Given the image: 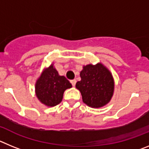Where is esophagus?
I'll use <instances>...</instances> for the list:
<instances>
[{"label": "esophagus", "mask_w": 149, "mask_h": 149, "mask_svg": "<svg viewBox=\"0 0 149 149\" xmlns=\"http://www.w3.org/2000/svg\"><path fill=\"white\" fill-rule=\"evenodd\" d=\"M76 82H77V81H76V80H72V81H71V84H72V85L73 86H75Z\"/></svg>", "instance_id": "obj_1"}]
</instances>
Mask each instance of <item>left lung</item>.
<instances>
[{"label":"left lung","instance_id":"1","mask_svg":"<svg viewBox=\"0 0 149 149\" xmlns=\"http://www.w3.org/2000/svg\"><path fill=\"white\" fill-rule=\"evenodd\" d=\"M80 76L81 80L75 86L81 92L84 104L93 108H100L110 102L115 84L111 72L104 64L84 65Z\"/></svg>","mask_w":149,"mask_h":149}]
</instances>
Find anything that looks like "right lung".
I'll return each mask as SVG.
<instances>
[{"instance_id":"right-lung-1","label":"right lung","mask_w":149,"mask_h":149,"mask_svg":"<svg viewBox=\"0 0 149 149\" xmlns=\"http://www.w3.org/2000/svg\"><path fill=\"white\" fill-rule=\"evenodd\" d=\"M72 86L64 76H60L51 63L44 68L35 84V93L38 100L47 107H54L63 100V93Z\"/></svg>"}]
</instances>
